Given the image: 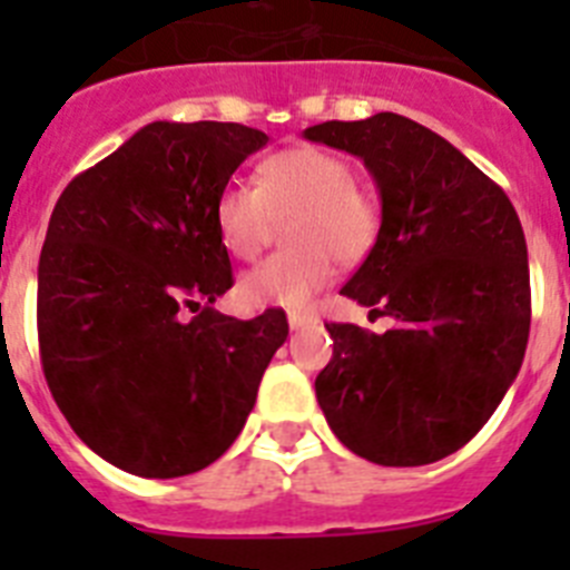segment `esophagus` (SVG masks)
Instances as JSON below:
<instances>
[{
	"mask_svg": "<svg viewBox=\"0 0 570 570\" xmlns=\"http://www.w3.org/2000/svg\"><path fill=\"white\" fill-rule=\"evenodd\" d=\"M308 322H311V316H308V314H299V311H291V314H288V325H291V331L305 328V325H308Z\"/></svg>",
	"mask_w": 570,
	"mask_h": 570,
	"instance_id": "1",
	"label": "esophagus"
}]
</instances>
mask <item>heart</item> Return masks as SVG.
<instances>
[{"label":"heart","instance_id":"1","mask_svg":"<svg viewBox=\"0 0 570 570\" xmlns=\"http://www.w3.org/2000/svg\"><path fill=\"white\" fill-rule=\"evenodd\" d=\"M345 156L296 145L256 165V185L228 183L214 203L216 234L234 259L254 262L285 223L288 250L242 276L250 308H302L334 279V265H356L374 250L382 205Z\"/></svg>","mask_w":570,"mask_h":570}]
</instances>
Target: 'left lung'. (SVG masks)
<instances>
[{
    "instance_id": "8db88e82",
    "label": "left lung",
    "mask_w": 570,
    "mask_h": 570,
    "mask_svg": "<svg viewBox=\"0 0 570 570\" xmlns=\"http://www.w3.org/2000/svg\"><path fill=\"white\" fill-rule=\"evenodd\" d=\"M311 142L360 156L376 179L382 230L342 294L394 316L367 334L325 325L334 356L316 376L331 431L376 465H428L491 420L531 331L520 216L454 145L400 114L322 122Z\"/></svg>"
}]
</instances>
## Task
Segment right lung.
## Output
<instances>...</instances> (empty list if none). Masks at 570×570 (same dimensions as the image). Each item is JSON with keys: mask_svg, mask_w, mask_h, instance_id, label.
<instances>
[{"mask_svg": "<svg viewBox=\"0 0 570 570\" xmlns=\"http://www.w3.org/2000/svg\"><path fill=\"white\" fill-rule=\"evenodd\" d=\"M268 136L236 122H150L68 183L39 256V356L79 440L170 480L234 445L288 336L268 308H214L234 285L216 194Z\"/></svg>", "mask_w": 570, "mask_h": 570, "instance_id": "obj_1", "label": "right lung"}]
</instances>
